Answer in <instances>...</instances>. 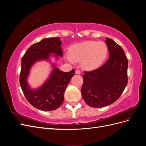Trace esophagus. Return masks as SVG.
I'll use <instances>...</instances> for the list:
<instances>
[{
	"instance_id": "34e87169",
	"label": "esophagus",
	"mask_w": 146,
	"mask_h": 146,
	"mask_svg": "<svg viewBox=\"0 0 146 146\" xmlns=\"http://www.w3.org/2000/svg\"><path fill=\"white\" fill-rule=\"evenodd\" d=\"M76 74H81V71L80 70H76Z\"/></svg>"
}]
</instances>
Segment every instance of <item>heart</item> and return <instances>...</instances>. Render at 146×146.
<instances>
[{
  "mask_svg": "<svg viewBox=\"0 0 146 146\" xmlns=\"http://www.w3.org/2000/svg\"><path fill=\"white\" fill-rule=\"evenodd\" d=\"M107 54L108 47L104 42L88 41L70 47L67 59L71 63L81 61L83 69L92 70L102 64Z\"/></svg>",
  "mask_w": 146,
  "mask_h": 146,
  "instance_id": "1",
  "label": "heart"
}]
</instances>
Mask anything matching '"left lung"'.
I'll list each match as a JSON object with an SVG mask.
<instances>
[{
    "label": "left lung",
    "mask_w": 146,
    "mask_h": 146,
    "mask_svg": "<svg viewBox=\"0 0 146 146\" xmlns=\"http://www.w3.org/2000/svg\"><path fill=\"white\" fill-rule=\"evenodd\" d=\"M109 58L100 68L84 72L82 96L91 107L112 104L121 96L127 85L128 60L122 47L106 38Z\"/></svg>",
    "instance_id": "1"
}]
</instances>
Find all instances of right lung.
Instances as JSON below:
<instances>
[{
  "label": "right lung",
  "mask_w": 146,
  "mask_h": 146,
  "mask_svg": "<svg viewBox=\"0 0 146 146\" xmlns=\"http://www.w3.org/2000/svg\"><path fill=\"white\" fill-rule=\"evenodd\" d=\"M62 42L60 37L48 38L31 46L21 60L19 82L26 99L35 108L42 111H52L58 108L63 103L64 91L75 70L65 72L52 64L53 69L49 77L40 87L32 89L27 78L30 70L35 63L39 61H50L53 56L58 60L63 56Z\"/></svg>",
  "instance_id": "right-lung-1"
}]
</instances>
